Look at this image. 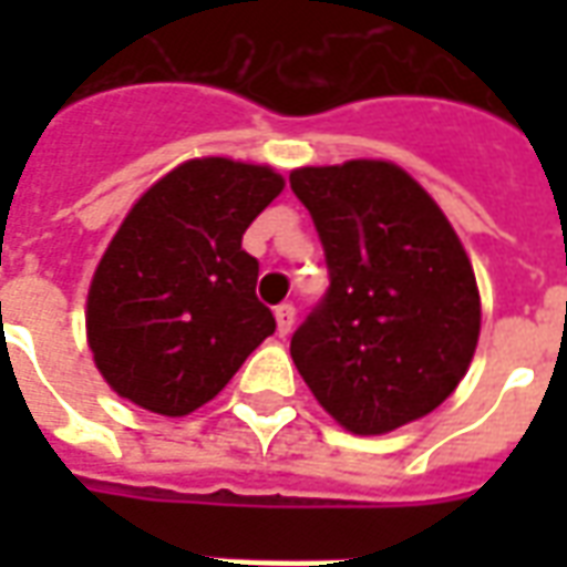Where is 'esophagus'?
Instances as JSON below:
<instances>
[{"label": "esophagus", "mask_w": 567, "mask_h": 567, "mask_svg": "<svg viewBox=\"0 0 567 567\" xmlns=\"http://www.w3.org/2000/svg\"><path fill=\"white\" fill-rule=\"evenodd\" d=\"M276 328H279V337L291 333V328H295V307L291 303H279L276 307Z\"/></svg>", "instance_id": "obj_1"}]
</instances>
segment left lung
Wrapping results in <instances>:
<instances>
[{"instance_id": "8db88e82", "label": "left lung", "mask_w": 567, "mask_h": 567, "mask_svg": "<svg viewBox=\"0 0 567 567\" xmlns=\"http://www.w3.org/2000/svg\"><path fill=\"white\" fill-rule=\"evenodd\" d=\"M328 295L291 337L300 377L352 434H389L437 410L471 368L480 291L446 215L401 166H300Z\"/></svg>"}]
</instances>
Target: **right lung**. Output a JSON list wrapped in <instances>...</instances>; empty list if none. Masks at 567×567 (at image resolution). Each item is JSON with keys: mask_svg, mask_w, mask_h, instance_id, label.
<instances>
[{"mask_svg": "<svg viewBox=\"0 0 567 567\" xmlns=\"http://www.w3.org/2000/svg\"><path fill=\"white\" fill-rule=\"evenodd\" d=\"M282 187L270 166L197 157L136 199L87 291V343L121 398L187 416L276 331L243 234Z\"/></svg>", "mask_w": 567, "mask_h": 567, "instance_id": "add662e5", "label": "right lung"}]
</instances>
